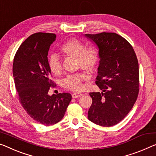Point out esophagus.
Listing matches in <instances>:
<instances>
[{"mask_svg": "<svg viewBox=\"0 0 156 156\" xmlns=\"http://www.w3.org/2000/svg\"><path fill=\"white\" fill-rule=\"evenodd\" d=\"M81 96H82V94L80 93H73V95H72V97H73V98H80Z\"/></svg>", "mask_w": 156, "mask_h": 156, "instance_id": "1", "label": "esophagus"}]
</instances>
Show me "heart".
I'll list each match as a JSON object with an SVG mask.
<instances>
[{"label": "heart", "instance_id": "heart-1", "mask_svg": "<svg viewBox=\"0 0 156 156\" xmlns=\"http://www.w3.org/2000/svg\"><path fill=\"white\" fill-rule=\"evenodd\" d=\"M60 51L66 56L76 58L77 66L88 72L94 70L99 61V54L96 49L86 47L82 42L75 38H70L63 42L60 47ZM48 66L54 75H59L61 74V61L56 55L53 54L50 56ZM86 78L87 76L81 73L68 75L63 80V86L66 89L73 91H81L83 88V81Z\"/></svg>", "mask_w": 156, "mask_h": 156}]
</instances>
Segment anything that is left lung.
<instances>
[{"instance_id": "left-lung-1", "label": "left lung", "mask_w": 156, "mask_h": 156, "mask_svg": "<svg viewBox=\"0 0 156 156\" xmlns=\"http://www.w3.org/2000/svg\"><path fill=\"white\" fill-rule=\"evenodd\" d=\"M98 48L96 85L101 93H90L92 105L88 118L97 125L110 127L130 112L139 93V64L133 47L115 33L85 34Z\"/></svg>"}]
</instances>
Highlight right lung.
<instances>
[{
	"mask_svg": "<svg viewBox=\"0 0 156 156\" xmlns=\"http://www.w3.org/2000/svg\"><path fill=\"white\" fill-rule=\"evenodd\" d=\"M56 38L54 33L31 35L21 44L13 62L12 73L21 104L31 118L44 126L61 121L72 100L68 93L48 94L54 83L47 55Z\"/></svg>",
	"mask_w": 156,
	"mask_h": 156,
	"instance_id": "1",
	"label": "right lung"
}]
</instances>
